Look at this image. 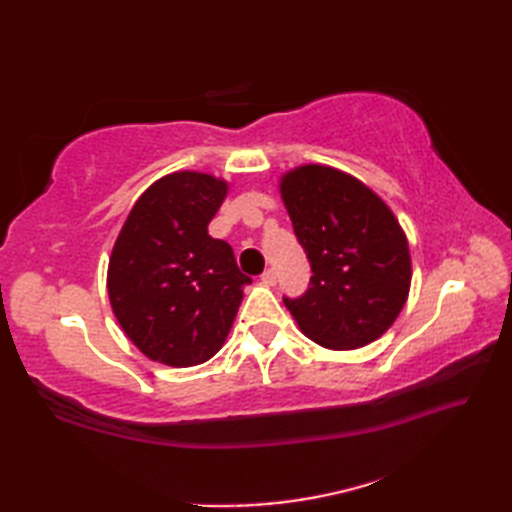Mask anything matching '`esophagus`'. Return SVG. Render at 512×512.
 Returning <instances> with one entry per match:
<instances>
[{"mask_svg":"<svg viewBox=\"0 0 512 512\" xmlns=\"http://www.w3.org/2000/svg\"><path fill=\"white\" fill-rule=\"evenodd\" d=\"M262 281H264L266 286H275V284H277V273H275V270H273V268H268L266 273L262 275Z\"/></svg>","mask_w":512,"mask_h":512,"instance_id":"obj_1","label":"esophagus"}]
</instances>
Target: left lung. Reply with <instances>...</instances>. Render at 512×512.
<instances>
[{"instance_id": "obj_1", "label": "left lung", "mask_w": 512, "mask_h": 512, "mask_svg": "<svg viewBox=\"0 0 512 512\" xmlns=\"http://www.w3.org/2000/svg\"><path fill=\"white\" fill-rule=\"evenodd\" d=\"M279 193L312 266L306 295L284 297L299 330L339 352L380 339L411 286L409 242L396 215L367 184L317 162L286 171Z\"/></svg>"}]
</instances>
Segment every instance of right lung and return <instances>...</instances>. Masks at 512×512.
<instances>
[{
	"instance_id": "obj_1",
	"label": "right lung",
	"mask_w": 512,
	"mask_h": 512,
	"mask_svg": "<svg viewBox=\"0 0 512 512\" xmlns=\"http://www.w3.org/2000/svg\"><path fill=\"white\" fill-rule=\"evenodd\" d=\"M228 182L173 171L140 195L118 233L107 295L127 339L169 367L206 363L222 350L250 277L233 248L209 235Z\"/></svg>"
}]
</instances>
